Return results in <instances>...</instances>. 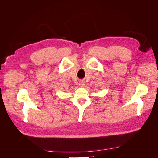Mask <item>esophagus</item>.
Listing matches in <instances>:
<instances>
[{"label":"esophagus","mask_w":158,"mask_h":158,"mask_svg":"<svg viewBox=\"0 0 158 158\" xmlns=\"http://www.w3.org/2000/svg\"><path fill=\"white\" fill-rule=\"evenodd\" d=\"M79 85H80L81 87H84V85H85V82H84V81H83V80H81L80 82V83H79Z\"/></svg>","instance_id":"1"}]
</instances>
